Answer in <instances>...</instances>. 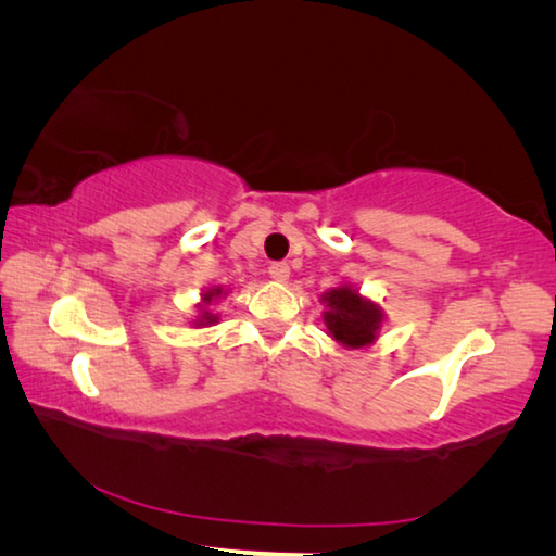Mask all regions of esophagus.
<instances>
[{
  "mask_svg": "<svg viewBox=\"0 0 556 556\" xmlns=\"http://www.w3.org/2000/svg\"><path fill=\"white\" fill-rule=\"evenodd\" d=\"M291 275V269L287 262H275V265H269V277L277 279V281H287Z\"/></svg>",
  "mask_w": 556,
  "mask_h": 556,
  "instance_id": "obj_1",
  "label": "esophagus"
}]
</instances>
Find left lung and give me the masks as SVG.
<instances>
[{
	"label": "left lung",
	"instance_id": "8db88e82",
	"mask_svg": "<svg viewBox=\"0 0 556 556\" xmlns=\"http://www.w3.org/2000/svg\"><path fill=\"white\" fill-rule=\"evenodd\" d=\"M324 321L328 333L348 348H363L375 341L382 324V308L363 299L351 287H338L324 294Z\"/></svg>",
	"mask_w": 556,
	"mask_h": 556
}]
</instances>
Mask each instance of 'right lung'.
Returning <instances> with one entry per match:
<instances>
[{"mask_svg": "<svg viewBox=\"0 0 556 556\" xmlns=\"http://www.w3.org/2000/svg\"><path fill=\"white\" fill-rule=\"evenodd\" d=\"M223 294V289L220 287H215V289H208V291H205V294H203V301H205V304H211V301L215 299V296H220ZM215 318H218V316H213V314H208V312H203V316L199 318V324L203 326V324H215Z\"/></svg>", "mask_w": 556, "mask_h": 556, "instance_id": "obj_1", "label": "right lung"}]
</instances>
